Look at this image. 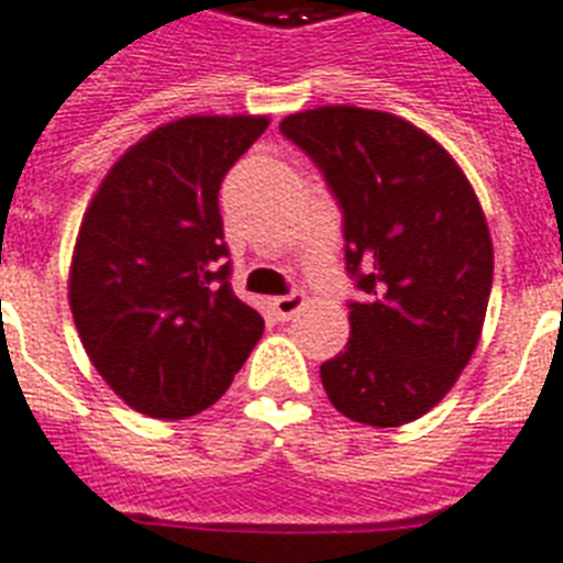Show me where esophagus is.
Here are the masks:
<instances>
[{
  "instance_id": "esophagus-1",
  "label": "esophagus",
  "mask_w": 563,
  "mask_h": 563,
  "mask_svg": "<svg viewBox=\"0 0 563 563\" xmlns=\"http://www.w3.org/2000/svg\"><path fill=\"white\" fill-rule=\"evenodd\" d=\"M302 308H305V294H287L273 299V310H276V317L282 319V322L294 319Z\"/></svg>"
}]
</instances>
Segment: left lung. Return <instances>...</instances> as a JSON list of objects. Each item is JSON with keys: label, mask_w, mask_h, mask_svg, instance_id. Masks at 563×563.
Here are the masks:
<instances>
[{"label": "left lung", "mask_w": 563, "mask_h": 563, "mask_svg": "<svg viewBox=\"0 0 563 563\" xmlns=\"http://www.w3.org/2000/svg\"><path fill=\"white\" fill-rule=\"evenodd\" d=\"M278 130L343 211L352 336L319 377L345 418L401 427L442 401L474 354L494 250L474 188L439 142L389 112L319 107Z\"/></svg>", "instance_id": "left-lung-1"}]
</instances>
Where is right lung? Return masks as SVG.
<instances>
[{
	"instance_id": "right-lung-1",
	"label": "right lung",
	"mask_w": 563,
	"mask_h": 563,
	"mask_svg": "<svg viewBox=\"0 0 563 563\" xmlns=\"http://www.w3.org/2000/svg\"><path fill=\"white\" fill-rule=\"evenodd\" d=\"M264 115H188L147 133L103 177L71 255L69 305L98 375L151 418L227 393L264 319L235 296L218 191Z\"/></svg>"
}]
</instances>
